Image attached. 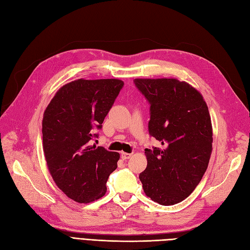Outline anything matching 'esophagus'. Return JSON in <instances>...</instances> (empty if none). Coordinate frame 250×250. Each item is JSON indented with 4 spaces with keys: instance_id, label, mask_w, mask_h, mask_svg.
<instances>
[{
    "instance_id": "34e87169",
    "label": "esophagus",
    "mask_w": 250,
    "mask_h": 250,
    "mask_svg": "<svg viewBox=\"0 0 250 250\" xmlns=\"http://www.w3.org/2000/svg\"><path fill=\"white\" fill-rule=\"evenodd\" d=\"M132 156V153H128V152H122V159L123 160H128L130 159Z\"/></svg>"
}]
</instances>
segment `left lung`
I'll return each mask as SVG.
<instances>
[{
  "mask_svg": "<svg viewBox=\"0 0 250 250\" xmlns=\"http://www.w3.org/2000/svg\"><path fill=\"white\" fill-rule=\"evenodd\" d=\"M150 103V136L162 148L145 149L146 169L139 178L147 197L169 206L200 183L212 151V126L203 96L177 79H136Z\"/></svg>",
  "mask_w": 250,
  "mask_h": 250,
  "instance_id": "obj_1",
  "label": "left lung"
}]
</instances>
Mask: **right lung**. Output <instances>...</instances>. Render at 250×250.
<instances>
[{"instance_id": "add662e5", "label": "right lung", "mask_w": 250, "mask_h": 250, "mask_svg": "<svg viewBox=\"0 0 250 250\" xmlns=\"http://www.w3.org/2000/svg\"><path fill=\"white\" fill-rule=\"evenodd\" d=\"M123 85L118 79L72 81L61 87L44 111L43 150L48 170L60 189L78 203L102 198L117 168L118 152L91 143Z\"/></svg>"}]
</instances>
